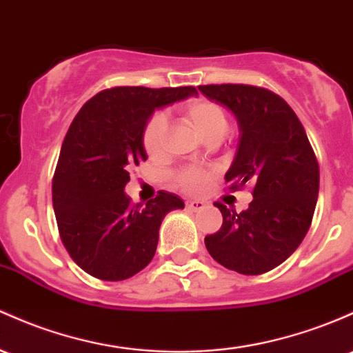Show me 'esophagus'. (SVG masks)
I'll return each mask as SVG.
<instances>
[{
	"mask_svg": "<svg viewBox=\"0 0 353 353\" xmlns=\"http://www.w3.org/2000/svg\"><path fill=\"white\" fill-rule=\"evenodd\" d=\"M204 206H206V203H204V201H199V199L185 201V208L191 209V211H199V209H203Z\"/></svg>",
	"mask_w": 353,
	"mask_h": 353,
	"instance_id": "34e87169",
	"label": "esophagus"
}]
</instances>
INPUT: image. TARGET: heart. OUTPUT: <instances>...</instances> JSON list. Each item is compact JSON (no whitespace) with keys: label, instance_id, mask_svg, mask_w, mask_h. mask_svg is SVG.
I'll list each match as a JSON object with an SVG mask.
<instances>
[{"label":"heart","instance_id":"heart-1","mask_svg":"<svg viewBox=\"0 0 353 353\" xmlns=\"http://www.w3.org/2000/svg\"><path fill=\"white\" fill-rule=\"evenodd\" d=\"M181 115L189 125L194 127V130L206 142L221 141L230 127V119H228L226 110L219 103L212 102L208 99H192L181 107ZM165 122L164 114H154L147 120L142 134V144H144L145 152L149 156L156 157L162 152L164 147ZM208 183V172L203 169H184L177 174V184L188 192H197Z\"/></svg>","mask_w":353,"mask_h":353}]
</instances>
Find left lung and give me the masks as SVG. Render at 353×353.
<instances>
[{"instance_id": "1", "label": "left lung", "mask_w": 353, "mask_h": 353, "mask_svg": "<svg viewBox=\"0 0 353 353\" xmlns=\"http://www.w3.org/2000/svg\"><path fill=\"white\" fill-rule=\"evenodd\" d=\"M199 90L238 120V150L224 179L231 189L253 184L245 211L214 204L223 226L204 245L224 268L266 273L292 256L308 233L320 185L315 152L295 112L273 92L233 83Z\"/></svg>"}]
</instances>
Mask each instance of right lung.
<instances>
[{"mask_svg": "<svg viewBox=\"0 0 353 353\" xmlns=\"http://www.w3.org/2000/svg\"><path fill=\"white\" fill-rule=\"evenodd\" d=\"M191 95L194 87H115L92 97L73 119L52 194L61 243L85 273L105 281L134 276L152 261L164 216L184 209L168 191L132 206L123 189L129 169L147 159L142 134L154 110Z\"/></svg>", "mask_w": 353, "mask_h": 353, "instance_id": "add662e5", "label": "right lung"}]
</instances>
